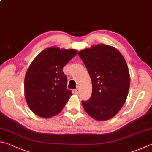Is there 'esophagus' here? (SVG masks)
<instances>
[{
    "label": "esophagus",
    "instance_id": "34e87169",
    "mask_svg": "<svg viewBox=\"0 0 152 152\" xmlns=\"http://www.w3.org/2000/svg\"><path fill=\"white\" fill-rule=\"evenodd\" d=\"M74 92L76 94H79V92H80V89L79 88H76V89H75L74 90Z\"/></svg>",
    "mask_w": 152,
    "mask_h": 152
}]
</instances>
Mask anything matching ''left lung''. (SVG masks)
<instances>
[{
  "label": "left lung",
  "mask_w": 152,
  "mask_h": 152,
  "mask_svg": "<svg viewBox=\"0 0 152 152\" xmlns=\"http://www.w3.org/2000/svg\"><path fill=\"white\" fill-rule=\"evenodd\" d=\"M92 80V95L82 101L85 111L98 121L111 119L128 94L130 76L125 59L111 46H92L78 52Z\"/></svg>",
  "instance_id": "1"
}]
</instances>
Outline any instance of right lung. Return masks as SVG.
I'll return each mask as SVG.
<instances>
[{"label":"right lung","mask_w":152,"mask_h":152,"mask_svg":"<svg viewBox=\"0 0 152 152\" xmlns=\"http://www.w3.org/2000/svg\"><path fill=\"white\" fill-rule=\"evenodd\" d=\"M77 53L75 49L48 48L30 64L24 78V96L36 115L44 118L57 115L72 95L62 68Z\"/></svg>","instance_id":"right-lung-1"}]
</instances>
